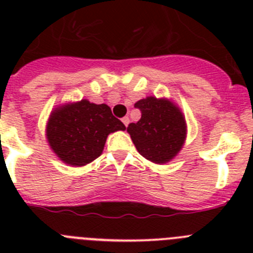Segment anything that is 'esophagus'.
Instances as JSON below:
<instances>
[{"instance_id":"34e87169","label":"esophagus","mask_w":253,"mask_h":253,"mask_svg":"<svg viewBox=\"0 0 253 253\" xmlns=\"http://www.w3.org/2000/svg\"><path fill=\"white\" fill-rule=\"evenodd\" d=\"M122 122H123V124L125 125V126H128L129 122H130V120H129L128 116H124V118H123V119H122Z\"/></svg>"}]
</instances>
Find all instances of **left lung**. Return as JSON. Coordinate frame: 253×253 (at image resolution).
<instances>
[{
	"label": "left lung",
	"mask_w": 253,
	"mask_h": 253,
	"mask_svg": "<svg viewBox=\"0 0 253 253\" xmlns=\"http://www.w3.org/2000/svg\"><path fill=\"white\" fill-rule=\"evenodd\" d=\"M142 113L139 122L126 131L137 151L146 160L163 165L180 153L186 140L187 125L180 107L171 100L148 96L134 104Z\"/></svg>",
	"instance_id": "8db88e82"
}]
</instances>
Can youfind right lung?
Listing matches in <instances>:
<instances>
[{
	"instance_id": "1",
	"label": "right lung",
	"mask_w": 253,
	"mask_h": 253,
	"mask_svg": "<svg viewBox=\"0 0 253 253\" xmlns=\"http://www.w3.org/2000/svg\"><path fill=\"white\" fill-rule=\"evenodd\" d=\"M118 130H125V125L111 114L110 107L84 99L51 110L45 135L62 162L82 167L101 156L107 135Z\"/></svg>"
}]
</instances>
